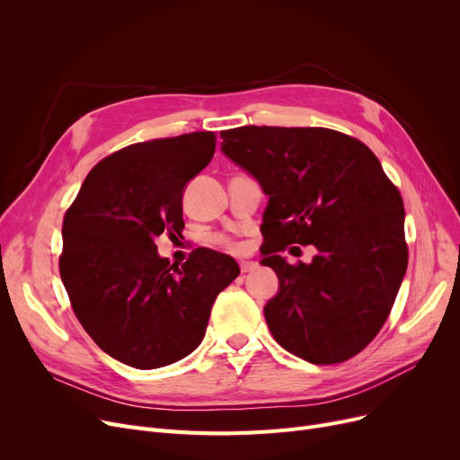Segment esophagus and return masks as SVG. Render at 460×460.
Masks as SVG:
<instances>
[{
  "instance_id": "esophagus-1",
  "label": "esophagus",
  "mask_w": 460,
  "mask_h": 460,
  "mask_svg": "<svg viewBox=\"0 0 460 460\" xmlns=\"http://www.w3.org/2000/svg\"><path fill=\"white\" fill-rule=\"evenodd\" d=\"M255 269H257V262H253V261H240V272H243V274H248V272H252Z\"/></svg>"
}]
</instances>
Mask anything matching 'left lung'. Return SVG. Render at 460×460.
I'll list each match as a JSON object with an SVG mask.
<instances>
[{
	"mask_svg": "<svg viewBox=\"0 0 460 460\" xmlns=\"http://www.w3.org/2000/svg\"><path fill=\"white\" fill-rule=\"evenodd\" d=\"M220 137L269 196L261 264L279 279L264 305L274 340L309 364L352 358L388 319L406 272L399 190L367 145L330 128L240 127ZM291 243L318 253L288 265L279 252Z\"/></svg>",
	"mask_w": 460,
	"mask_h": 460,
	"instance_id": "left-lung-1",
	"label": "left lung"
}]
</instances>
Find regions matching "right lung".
Masks as SVG:
<instances>
[{"mask_svg": "<svg viewBox=\"0 0 460 460\" xmlns=\"http://www.w3.org/2000/svg\"><path fill=\"white\" fill-rule=\"evenodd\" d=\"M214 151V132L128 145L91 169L65 214L61 281L84 330L120 364L158 369L196 350L240 274L226 253L198 248L179 267L155 244L181 234L182 191Z\"/></svg>", "mask_w": 460, "mask_h": 460, "instance_id": "right-lung-1", "label": "right lung"}]
</instances>
